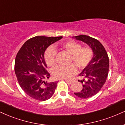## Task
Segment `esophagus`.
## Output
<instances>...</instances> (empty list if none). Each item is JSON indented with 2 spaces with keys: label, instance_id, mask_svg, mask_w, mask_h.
Returning <instances> with one entry per match:
<instances>
[{
  "label": "esophagus",
  "instance_id": "esophagus-1",
  "mask_svg": "<svg viewBox=\"0 0 125 125\" xmlns=\"http://www.w3.org/2000/svg\"><path fill=\"white\" fill-rule=\"evenodd\" d=\"M66 81V82L68 83L69 84H71V83H73V80H65Z\"/></svg>",
  "mask_w": 125,
  "mask_h": 125
}]
</instances>
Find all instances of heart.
<instances>
[{"label": "heart", "instance_id": "1", "mask_svg": "<svg viewBox=\"0 0 125 125\" xmlns=\"http://www.w3.org/2000/svg\"><path fill=\"white\" fill-rule=\"evenodd\" d=\"M61 48L71 55L70 63H73L79 69H84L89 65L94 52L91 48L83 47L79 43L73 40H69L61 45ZM56 49L53 46H49L44 53V59L48 66L52 67L55 64ZM74 64L67 66H57L51 71L52 76L55 79H69L77 72L76 67Z\"/></svg>", "mask_w": 125, "mask_h": 125}]
</instances>
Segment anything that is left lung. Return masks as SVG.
I'll return each mask as SVG.
<instances>
[{
  "instance_id": "8db88e82",
  "label": "left lung",
  "mask_w": 125,
  "mask_h": 125,
  "mask_svg": "<svg viewBox=\"0 0 125 125\" xmlns=\"http://www.w3.org/2000/svg\"><path fill=\"white\" fill-rule=\"evenodd\" d=\"M73 37L87 43L94 52V56L89 65L79 74L84 78L82 80H78L83 84L82 90L74 93L81 98H87L97 94L105 83L109 71V58L104 47L98 40L85 35Z\"/></svg>"
}]
</instances>
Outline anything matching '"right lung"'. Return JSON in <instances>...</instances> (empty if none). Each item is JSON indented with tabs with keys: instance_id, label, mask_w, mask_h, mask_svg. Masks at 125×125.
Wrapping results in <instances>:
<instances>
[{
	"instance_id": "right-lung-1",
	"label": "right lung",
	"mask_w": 125,
	"mask_h": 125,
	"mask_svg": "<svg viewBox=\"0 0 125 125\" xmlns=\"http://www.w3.org/2000/svg\"><path fill=\"white\" fill-rule=\"evenodd\" d=\"M63 37L37 36L27 41L16 55L14 71L20 86L32 98L46 101L53 95L57 82H49L50 74L44 59L48 46Z\"/></svg>"
}]
</instances>
